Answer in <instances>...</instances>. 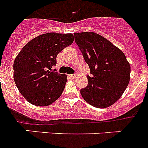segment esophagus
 Returning a JSON list of instances; mask_svg holds the SVG:
<instances>
[{"label": "esophagus", "instance_id": "1", "mask_svg": "<svg viewBox=\"0 0 148 148\" xmlns=\"http://www.w3.org/2000/svg\"><path fill=\"white\" fill-rule=\"evenodd\" d=\"M77 74H71V75H69V77H70L71 78H72V79H74V78L76 77Z\"/></svg>", "mask_w": 148, "mask_h": 148}]
</instances>
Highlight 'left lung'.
Listing matches in <instances>:
<instances>
[{"mask_svg": "<svg viewBox=\"0 0 148 148\" xmlns=\"http://www.w3.org/2000/svg\"><path fill=\"white\" fill-rule=\"evenodd\" d=\"M74 39L92 74L87 76V86L80 90L81 96L94 107H109L122 97L130 80L125 55L96 32L74 33Z\"/></svg>", "mask_w": 148, "mask_h": 148, "instance_id": "8db88e82", "label": "left lung"}]
</instances>
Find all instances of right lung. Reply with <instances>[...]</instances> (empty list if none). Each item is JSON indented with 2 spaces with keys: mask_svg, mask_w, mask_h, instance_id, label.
I'll return each mask as SVG.
<instances>
[{
  "mask_svg": "<svg viewBox=\"0 0 148 148\" xmlns=\"http://www.w3.org/2000/svg\"><path fill=\"white\" fill-rule=\"evenodd\" d=\"M73 42L71 33H45L29 41L16 57L14 82L29 103L46 106L62 95L67 75L52 71V67L56 65L58 54Z\"/></svg>",
  "mask_w": 148,
  "mask_h": 148,
  "instance_id": "obj_1",
  "label": "right lung"
}]
</instances>
